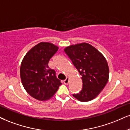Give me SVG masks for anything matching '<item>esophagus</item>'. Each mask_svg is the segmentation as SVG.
I'll return each mask as SVG.
<instances>
[{
    "label": "esophagus",
    "mask_w": 130,
    "mask_h": 130,
    "mask_svg": "<svg viewBox=\"0 0 130 130\" xmlns=\"http://www.w3.org/2000/svg\"><path fill=\"white\" fill-rule=\"evenodd\" d=\"M69 78H66V79H64V81H63L64 84H66V85L68 84V83H69Z\"/></svg>",
    "instance_id": "esophagus-1"
}]
</instances>
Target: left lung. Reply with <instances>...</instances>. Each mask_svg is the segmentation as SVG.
Listing matches in <instances>:
<instances>
[{
	"instance_id": "1",
	"label": "left lung",
	"mask_w": 130,
	"mask_h": 130,
	"mask_svg": "<svg viewBox=\"0 0 130 130\" xmlns=\"http://www.w3.org/2000/svg\"><path fill=\"white\" fill-rule=\"evenodd\" d=\"M64 52L82 76V90L73 96L82 102L92 100L108 82L109 69L107 60L95 47L86 43L69 46Z\"/></svg>"
}]
</instances>
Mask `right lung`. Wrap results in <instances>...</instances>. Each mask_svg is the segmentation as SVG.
Here are the masks:
<instances>
[{
    "label": "right lung",
    "mask_w": 130,
    "mask_h": 130,
    "mask_svg": "<svg viewBox=\"0 0 130 130\" xmlns=\"http://www.w3.org/2000/svg\"><path fill=\"white\" fill-rule=\"evenodd\" d=\"M58 49L52 43L41 42L32 48L22 60L20 70L22 84L34 98L47 100L61 85L55 70L48 66L49 60Z\"/></svg>",
    "instance_id": "1"
}]
</instances>
